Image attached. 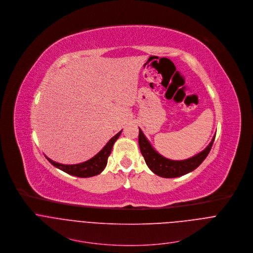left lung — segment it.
Returning a JSON list of instances; mask_svg holds the SVG:
<instances>
[{
	"mask_svg": "<svg viewBox=\"0 0 253 253\" xmlns=\"http://www.w3.org/2000/svg\"><path fill=\"white\" fill-rule=\"evenodd\" d=\"M215 136H213L209 146L199 153L198 155L184 161H170L164 157L151 147L150 143L139 128L138 132V144L140 153L144 158L145 164L156 174L162 177H178L194 170L201 163H203L212 147Z\"/></svg>",
	"mask_w": 253,
	"mask_h": 253,
	"instance_id": "1",
	"label": "left lung"
}]
</instances>
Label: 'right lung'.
I'll list each match as a JSON object with an SVG mask.
<instances>
[{"mask_svg":"<svg viewBox=\"0 0 253 253\" xmlns=\"http://www.w3.org/2000/svg\"><path fill=\"white\" fill-rule=\"evenodd\" d=\"M121 132H122V130L120 132H118L114 137H112L109 140V142L105 145V147L100 150L96 156H94L92 159L88 160L87 162L70 166V165H62V164L55 163L54 161L49 160L48 158H46V160L54 167L58 168L59 169L65 171L71 175L78 176V177L94 176L96 174H99L106 168V166L108 164V159L112 153L113 145H114L115 141L121 135Z\"/></svg>","mask_w":253,"mask_h":253,"instance_id":"right-lung-1","label":"right lung"}]
</instances>
